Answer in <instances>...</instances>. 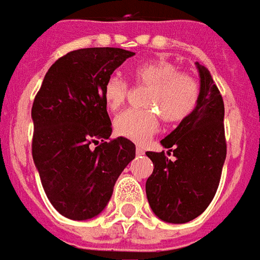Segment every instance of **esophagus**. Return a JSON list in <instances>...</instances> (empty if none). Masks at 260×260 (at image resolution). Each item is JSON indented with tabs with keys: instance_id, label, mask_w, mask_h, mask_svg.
<instances>
[{
	"instance_id": "34e87169",
	"label": "esophagus",
	"mask_w": 260,
	"mask_h": 260,
	"mask_svg": "<svg viewBox=\"0 0 260 260\" xmlns=\"http://www.w3.org/2000/svg\"><path fill=\"white\" fill-rule=\"evenodd\" d=\"M136 152H137V155H144L145 151L143 150L141 147H137V148H136Z\"/></svg>"
}]
</instances>
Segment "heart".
Wrapping results in <instances>:
<instances>
[{"instance_id":"b5f03b06","label":"heart","mask_w":260,"mask_h":260,"mask_svg":"<svg viewBox=\"0 0 260 260\" xmlns=\"http://www.w3.org/2000/svg\"><path fill=\"white\" fill-rule=\"evenodd\" d=\"M134 81L141 85H150L145 96L148 109H128L113 121L117 136L145 143L159 127V114L168 123H179L192 115L199 99V85L192 75L180 73L176 64L156 58L140 62L130 68ZM128 84L120 75H112L102 88V98L106 108L119 110L126 101ZM155 107V110H152Z\"/></svg>"}]
</instances>
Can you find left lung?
<instances>
[{
  "label": "left lung",
  "mask_w": 260,
  "mask_h": 260,
  "mask_svg": "<svg viewBox=\"0 0 260 260\" xmlns=\"http://www.w3.org/2000/svg\"><path fill=\"white\" fill-rule=\"evenodd\" d=\"M200 91L192 115L161 140L165 152L147 151L154 171L145 193L154 214L165 222L183 224L209 207L221 178L227 145L224 136V102L211 74L196 62Z\"/></svg>",
  "instance_id": "8db88e82"
}]
</instances>
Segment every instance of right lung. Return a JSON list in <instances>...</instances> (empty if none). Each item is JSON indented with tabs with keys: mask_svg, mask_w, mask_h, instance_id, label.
<instances>
[{
	"mask_svg": "<svg viewBox=\"0 0 260 260\" xmlns=\"http://www.w3.org/2000/svg\"><path fill=\"white\" fill-rule=\"evenodd\" d=\"M132 56L115 47L70 51L49 68L35 98L33 162L50 203L67 218L101 214L136 156L128 139L105 141L112 123L102 98L106 80Z\"/></svg>",
	"mask_w": 260,
	"mask_h": 260,
	"instance_id": "add662e5",
	"label": "right lung"
}]
</instances>
